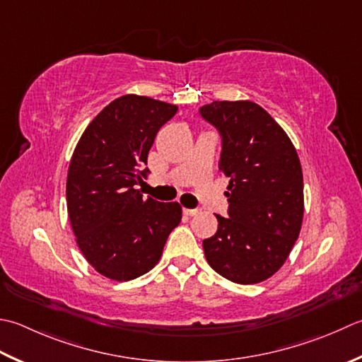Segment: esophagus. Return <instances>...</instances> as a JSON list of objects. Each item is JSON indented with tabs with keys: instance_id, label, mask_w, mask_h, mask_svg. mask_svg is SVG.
I'll return each mask as SVG.
<instances>
[{
	"instance_id": "obj_1",
	"label": "esophagus",
	"mask_w": 362,
	"mask_h": 362,
	"mask_svg": "<svg viewBox=\"0 0 362 362\" xmlns=\"http://www.w3.org/2000/svg\"><path fill=\"white\" fill-rule=\"evenodd\" d=\"M183 214H185L187 216H196L201 214V210L199 209H185L183 210Z\"/></svg>"
}]
</instances>
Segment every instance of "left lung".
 <instances>
[{"instance_id":"8db88e82","label":"left lung","mask_w":362,"mask_h":362,"mask_svg":"<svg viewBox=\"0 0 362 362\" xmlns=\"http://www.w3.org/2000/svg\"><path fill=\"white\" fill-rule=\"evenodd\" d=\"M201 116L223 138L219 169L229 177V216L202 242L209 265L237 284L279 270L300 235L304 194L296 148L282 127L250 100L204 105Z\"/></svg>"}]
</instances>
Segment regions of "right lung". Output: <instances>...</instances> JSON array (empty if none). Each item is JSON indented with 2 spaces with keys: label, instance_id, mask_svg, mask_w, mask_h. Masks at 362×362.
I'll use <instances>...</instances> for the list:
<instances>
[{
  "label": "right lung",
  "instance_id": "obj_1",
  "mask_svg": "<svg viewBox=\"0 0 362 362\" xmlns=\"http://www.w3.org/2000/svg\"><path fill=\"white\" fill-rule=\"evenodd\" d=\"M177 106L136 94L112 100L83 132L67 174V211L76 245L94 270L132 281L158 264L182 219L179 202H158L134 188L148 151Z\"/></svg>",
  "mask_w": 362,
  "mask_h": 362
}]
</instances>
